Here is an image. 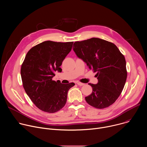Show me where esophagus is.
Here are the masks:
<instances>
[{"label": "esophagus", "instance_id": "obj_1", "mask_svg": "<svg viewBox=\"0 0 147 147\" xmlns=\"http://www.w3.org/2000/svg\"><path fill=\"white\" fill-rule=\"evenodd\" d=\"M77 84L78 86H84V85H85V84L80 82H77Z\"/></svg>", "mask_w": 147, "mask_h": 147}]
</instances>
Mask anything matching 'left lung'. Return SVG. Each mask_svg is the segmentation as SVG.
Wrapping results in <instances>:
<instances>
[{
    "mask_svg": "<svg viewBox=\"0 0 147 147\" xmlns=\"http://www.w3.org/2000/svg\"><path fill=\"white\" fill-rule=\"evenodd\" d=\"M73 45L77 56L97 73L98 82L88 84L92 92L85 98L86 102L97 109L112 105L121 93L127 79L124 55L114 44L98 38L76 41Z\"/></svg>",
    "mask_w": 147,
    "mask_h": 147,
    "instance_id": "obj_1",
    "label": "left lung"
}]
</instances>
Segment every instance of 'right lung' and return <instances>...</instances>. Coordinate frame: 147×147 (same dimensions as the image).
<instances>
[{
    "label": "right lung",
    "mask_w": 147,
    "mask_h": 147,
    "mask_svg": "<svg viewBox=\"0 0 147 147\" xmlns=\"http://www.w3.org/2000/svg\"><path fill=\"white\" fill-rule=\"evenodd\" d=\"M73 42H57L47 40L30 49L21 67L24 89L40 110L55 113L63 108L67 92L75 84H61L52 78L61 72L60 66L71 51Z\"/></svg>",
    "instance_id": "add662e5"
}]
</instances>
